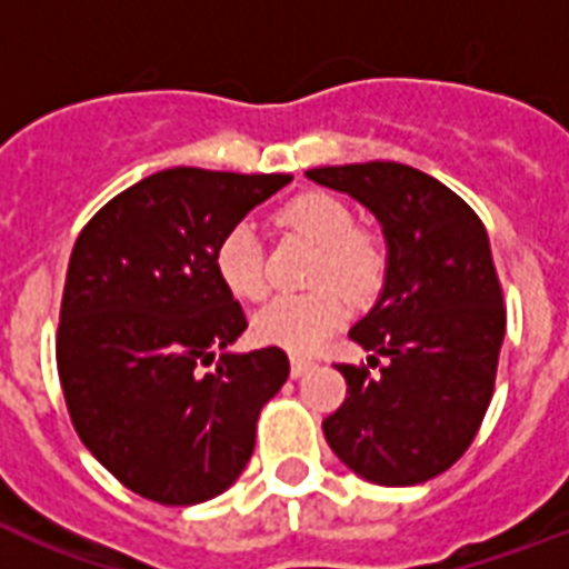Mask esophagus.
Masks as SVG:
<instances>
[{
  "label": "esophagus",
  "instance_id": "34e87169",
  "mask_svg": "<svg viewBox=\"0 0 569 569\" xmlns=\"http://www.w3.org/2000/svg\"><path fill=\"white\" fill-rule=\"evenodd\" d=\"M310 369H312L310 360H303V357H295L292 360V378H303Z\"/></svg>",
  "mask_w": 569,
  "mask_h": 569
}]
</instances>
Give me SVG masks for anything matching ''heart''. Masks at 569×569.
Instances as JSON below:
<instances>
[{"instance_id": "1", "label": "heart", "mask_w": 569, "mask_h": 569, "mask_svg": "<svg viewBox=\"0 0 569 569\" xmlns=\"http://www.w3.org/2000/svg\"><path fill=\"white\" fill-rule=\"evenodd\" d=\"M280 223L319 244L307 295H280L250 319V333L259 346L283 348L289 355H312L333 337L348 316V298L372 301L387 277V250L378 236L357 230L355 214L339 197L325 191L298 194L280 209ZM214 271L236 298L257 301L266 295L262 244L253 223L239 221L214 244ZM339 284L343 289H336Z\"/></svg>"}]
</instances>
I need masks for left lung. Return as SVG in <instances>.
<instances>
[{
	"label": "left lung",
	"instance_id": "8db88e82",
	"mask_svg": "<svg viewBox=\"0 0 569 569\" xmlns=\"http://www.w3.org/2000/svg\"><path fill=\"white\" fill-rule=\"evenodd\" d=\"M307 180L355 197L387 241L378 301L348 330L366 363L385 366H339L348 396L325 440L372 485H422L469 449L493 398L505 307L485 223L410 164H333Z\"/></svg>",
	"mask_w": 569,
	"mask_h": 569
}]
</instances>
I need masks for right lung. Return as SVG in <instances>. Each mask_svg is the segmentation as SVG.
I'll return each mask as SVG.
<instances>
[{
    "instance_id": "obj_1",
    "label": "right lung",
    "mask_w": 569,
    "mask_h": 569,
    "mask_svg": "<svg viewBox=\"0 0 569 569\" xmlns=\"http://www.w3.org/2000/svg\"><path fill=\"white\" fill-rule=\"evenodd\" d=\"M289 182L168 168L120 191L76 239L58 378L76 433L132 493L197 505L248 467L289 357L230 351L248 321L214 271V244Z\"/></svg>"
}]
</instances>
